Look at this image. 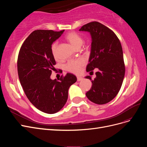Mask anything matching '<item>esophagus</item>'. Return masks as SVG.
<instances>
[{"mask_svg":"<svg viewBox=\"0 0 147 147\" xmlns=\"http://www.w3.org/2000/svg\"><path fill=\"white\" fill-rule=\"evenodd\" d=\"M83 78L82 77H77V81L78 82L83 80Z\"/></svg>","mask_w":147,"mask_h":147,"instance_id":"obj_1","label":"esophagus"}]
</instances>
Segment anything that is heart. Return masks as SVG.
I'll return each mask as SVG.
<instances>
[{
  "instance_id": "1",
  "label": "heart",
  "mask_w": 147,
  "mask_h": 147,
  "mask_svg": "<svg viewBox=\"0 0 147 147\" xmlns=\"http://www.w3.org/2000/svg\"><path fill=\"white\" fill-rule=\"evenodd\" d=\"M65 39L67 40L70 45L76 49H79L83 43V39L79 35L75 32H70L66 35ZM57 42L53 43L51 47V53L53 57L55 59L58 58V55L57 53ZM84 64V62L83 59H77V60H71L69 61L67 63L65 64V69L69 71L72 73H78L81 67H82Z\"/></svg>"
}]
</instances>
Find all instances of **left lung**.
Here are the masks:
<instances>
[{
	"label": "left lung",
	"mask_w": 147,
	"mask_h": 147,
	"mask_svg": "<svg viewBox=\"0 0 147 147\" xmlns=\"http://www.w3.org/2000/svg\"><path fill=\"white\" fill-rule=\"evenodd\" d=\"M80 31L90 32L91 46L87 72L97 69L96 77L91 80L92 86L86 93L88 99L102 105L113 99L121 87L125 74L123 49L113 31L99 22H91L83 26Z\"/></svg>",
	"instance_id": "left-lung-1"
}]
</instances>
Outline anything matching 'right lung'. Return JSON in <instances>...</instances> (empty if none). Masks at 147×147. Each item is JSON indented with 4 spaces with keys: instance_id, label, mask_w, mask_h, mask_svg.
I'll return each mask as SVG.
<instances>
[{
    "instance_id": "obj_1",
    "label": "right lung",
    "mask_w": 147,
    "mask_h": 147,
    "mask_svg": "<svg viewBox=\"0 0 147 147\" xmlns=\"http://www.w3.org/2000/svg\"><path fill=\"white\" fill-rule=\"evenodd\" d=\"M64 30H36L22 45L18 57V73L29 101L42 112L53 114L63 109L68 98L70 86L77 77L67 73L59 81L51 79L56 61L51 47Z\"/></svg>"
}]
</instances>
